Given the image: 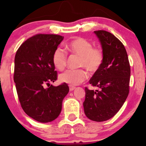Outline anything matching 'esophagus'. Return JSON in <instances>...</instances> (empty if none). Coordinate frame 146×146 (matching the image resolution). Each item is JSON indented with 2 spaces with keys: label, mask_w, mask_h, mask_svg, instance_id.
Wrapping results in <instances>:
<instances>
[{
  "label": "esophagus",
  "mask_w": 146,
  "mask_h": 146,
  "mask_svg": "<svg viewBox=\"0 0 146 146\" xmlns=\"http://www.w3.org/2000/svg\"><path fill=\"white\" fill-rule=\"evenodd\" d=\"M75 89V87L73 86H69V90L70 91H73V90Z\"/></svg>",
  "instance_id": "34e87169"
}]
</instances>
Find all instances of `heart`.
I'll return each mask as SVG.
<instances>
[{
	"instance_id": "heart-1",
	"label": "heart",
	"mask_w": 146,
	"mask_h": 146,
	"mask_svg": "<svg viewBox=\"0 0 146 146\" xmlns=\"http://www.w3.org/2000/svg\"><path fill=\"white\" fill-rule=\"evenodd\" d=\"M66 48L73 54L80 57L79 66L86 68L93 73L101 66L104 56L101 49L93 48L91 43L82 38L72 40L66 44ZM66 54L62 48L58 47L53 51L52 62L59 71H62L66 66ZM88 74L84 69L67 70L59 75L58 80L61 83L75 86L80 84L87 78Z\"/></svg>"
}]
</instances>
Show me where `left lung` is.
Wrapping results in <instances>:
<instances>
[{
    "label": "left lung",
    "instance_id": "left-lung-1",
    "mask_svg": "<svg viewBox=\"0 0 146 146\" xmlns=\"http://www.w3.org/2000/svg\"><path fill=\"white\" fill-rule=\"evenodd\" d=\"M101 44L104 60L89 83L100 90L85 88L83 103L86 116L101 122L116 115L129 93L130 68L128 55L121 41L108 31H94Z\"/></svg>",
    "mask_w": 146,
    "mask_h": 146
}]
</instances>
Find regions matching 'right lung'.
Here are the masks:
<instances>
[{
    "label": "right lung",
    "mask_w": 146,
    "mask_h": 146,
    "mask_svg": "<svg viewBox=\"0 0 146 146\" xmlns=\"http://www.w3.org/2000/svg\"><path fill=\"white\" fill-rule=\"evenodd\" d=\"M63 39L59 35H36L25 41L15 56L14 80L21 106L28 116L41 123L59 116L69 91L64 83L44 87L57 80L52 56Z\"/></svg>",
    "instance_id": "add662e5"
}]
</instances>
